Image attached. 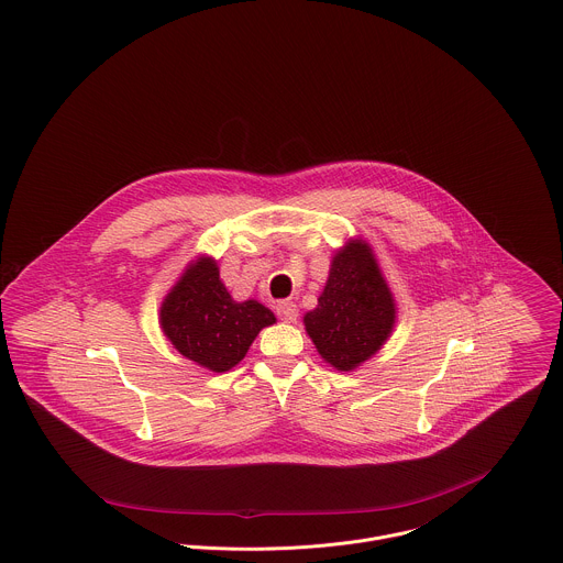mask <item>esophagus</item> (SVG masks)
Listing matches in <instances>:
<instances>
[{
	"mask_svg": "<svg viewBox=\"0 0 563 563\" xmlns=\"http://www.w3.org/2000/svg\"><path fill=\"white\" fill-rule=\"evenodd\" d=\"M276 313H278V318L285 320V322H296V320H298V307H296L294 302H289V300L278 302V305H276Z\"/></svg>",
	"mask_w": 563,
	"mask_h": 563,
	"instance_id": "esophagus-1",
	"label": "esophagus"
}]
</instances>
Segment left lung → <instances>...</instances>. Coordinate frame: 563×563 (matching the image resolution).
<instances>
[{
	"label": "left lung",
	"mask_w": 563,
	"mask_h": 563,
	"mask_svg": "<svg viewBox=\"0 0 563 563\" xmlns=\"http://www.w3.org/2000/svg\"><path fill=\"white\" fill-rule=\"evenodd\" d=\"M302 322L335 371L351 373L382 351L397 322V302L371 243L349 239L333 254L318 307Z\"/></svg>",
	"instance_id": "obj_1"
}]
</instances>
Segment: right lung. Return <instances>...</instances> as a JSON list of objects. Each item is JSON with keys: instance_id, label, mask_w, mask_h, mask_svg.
Segmentation results:
<instances>
[{"instance_id": "add662e5", "label": "right lung", "mask_w": 563, "mask_h": 563, "mask_svg": "<svg viewBox=\"0 0 563 563\" xmlns=\"http://www.w3.org/2000/svg\"><path fill=\"white\" fill-rule=\"evenodd\" d=\"M274 322L276 316L258 300L236 302L219 276L217 261L206 254L186 265L159 307V327L168 342L212 373L234 368L256 335Z\"/></svg>"}]
</instances>
